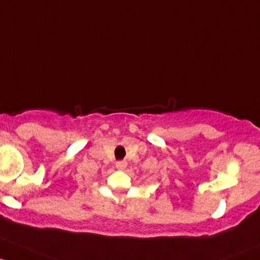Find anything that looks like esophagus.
Masks as SVG:
<instances>
[{
    "label": "esophagus",
    "mask_w": 260,
    "mask_h": 260,
    "mask_svg": "<svg viewBox=\"0 0 260 260\" xmlns=\"http://www.w3.org/2000/svg\"><path fill=\"white\" fill-rule=\"evenodd\" d=\"M127 162L125 161V160H120V161H116V164H115V167H116V169L119 170H124L125 168H126Z\"/></svg>",
    "instance_id": "obj_1"
}]
</instances>
